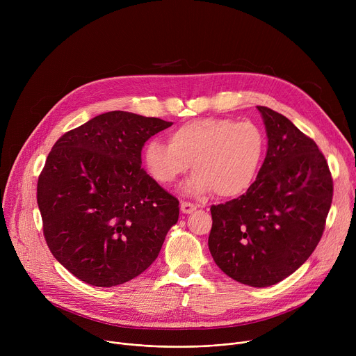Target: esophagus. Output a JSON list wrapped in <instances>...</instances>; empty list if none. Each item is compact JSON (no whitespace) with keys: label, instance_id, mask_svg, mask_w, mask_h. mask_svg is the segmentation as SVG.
I'll return each instance as SVG.
<instances>
[{"label":"esophagus","instance_id":"obj_1","mask_svg":"<svg viewBox=\"0 0 356 356\" xmlns=\"http://www.w3.org/2000/svg\"><path fill=\"white\" fill-rule=\"evenodd\" d=\"M180 209L183 214H191L193 211L197 210V204H193V202H188V201H181Z\"/></svg>","mask_w":356,"mask_h":356}]
</instances>
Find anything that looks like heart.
<instances>
[{
  "mask_svg": "<svg viewBox=\"0 0 356 356\" xmlns=\"http://www.w3.org/2000/svg\"><path fill=\"white\" fill-rule=\"evenodd\" d=\"M265 152L262 131L249 121L201 118L186 122L169 134V143L152 139L143 150L149 175L170 186L193 163L195 173L184 193L201 195L216 191L234 198L245 194L258 177Z\"/></svg>",
  "mask_w": 356,
  "mask_h": 356,
  "instance_id": "b5f03b06",
  "label": "heart"
}]
</instances>
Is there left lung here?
<instances>
[{"label":"left lung","mask_w":356,"mask_h":356,"mask_svg":"<svg viewBox=\"0 0 356 356\" xmlns=\"http://www.w3.org/2000/svg\"><path fill=\"white\" fill-rule=\"evenodd\" d=\"M268 150L245 194L211 207L209 248L217 266L252 287L276 284L318 245L332 201V179L313 139L284 115L257 107Z\"/></svg>","instance_id":"obj_1"}]
</instances>
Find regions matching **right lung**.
Returning a JSON list of instances; mask_svg holds the SVG:
<instances>
[{"label":"right lung","mask_w":356,"mask_h":356,"mask_svg":"<svg viewBox=\"0 0 356 356\" xmlns=\"http://www.w3.org/2000/svg\"><path fill=\"white\" fill-rule=\"evenodd\" d=\"M172 124L111 111L66 132L50 150L38 180L43 234L77 279L118 286L158 258L179 220V200L140 168V150Z\"/></svg>","instance_id":"add662e5"}]
</instances>
